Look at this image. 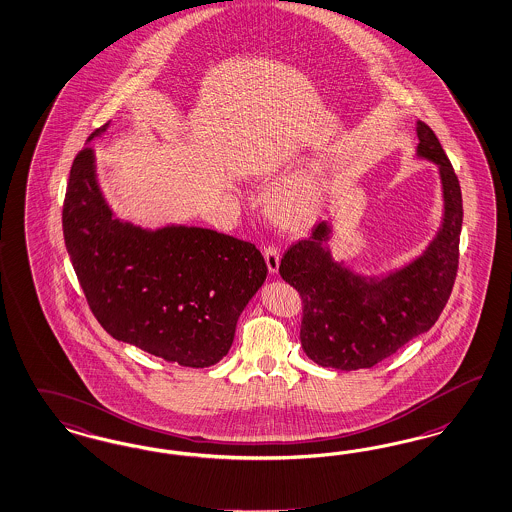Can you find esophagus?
<instances>
[{"label": "esophagus", "mask_w": 512, "mask_h": 512, "mask_svg": "<svg viewBox=\"0 0 512 512\" xmlns=\"http://www.w3.org/2000/svg\"><path fill=\"white\" fill-rule=\"evenodd\" d=\"M263 253H265V261L266 265H268V270H270L272 274H276L278 268H280V249L276 246H266Z\"/></svg>", "instance_id": "esophagus-1"}]
</instances>
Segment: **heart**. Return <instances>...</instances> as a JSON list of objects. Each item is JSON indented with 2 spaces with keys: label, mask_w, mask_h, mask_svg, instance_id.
I'll return each instance as SVG.
<instances>
[{
  "label": "heart",
  "mask_w": 512,
  "mask_h": 512,
  "mask_svg": "<svg viewBox=\"0 0 512 512\" xmlns=\"http://www.w3.org/2000/svg\"><path fill=\"white\" fill-rule=\"evenodd\" d=\"M318 189L310 179H297L283 187L274 198V210L285 225L302 227L318 210Z\"/></svg>",
  "instance_id": "b5f03b06"
}]
</instances>
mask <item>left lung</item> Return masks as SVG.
Here are the masks:
<instances>
[{"label":"left lung","instance_id":"8db88e82","mask_svg":"<svg viewBox=\"0 0 512 512\" xmlns=\"http://www.w3.org/2000/svg\"><path fill=\"white\" fill-rule=\"evenodd\" d=\"M418 138V155L439 164L444 189V225L420 259L382 280H365L321 247L329 234L325 223L283 255L280 274L302 300V350L321 367L371 369L429 331L450 299L459 265L461 189L441 141L422 121Z\"/></svg>","mask_w":512,"mask_h":512}]
</instances>
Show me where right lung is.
Listing matches in <instances>:
<instances>
[{
	"label": "right lung",
	"instance_id": "1",
	"mask_svg": "<svg viewBox=\"0 0 512 512\" xmlns=\"http://www.w3.org/2000/svg\"><path fill=\"white\" fill-rule=\"evenodd\" d=\"M62 229L98 323L115 340L181 367L204 369L229 353L238 318L268 272L251 242L194 227L147 232L113 219L89 145L71 164Z\"/></svg>",
	"mask_w": 512,
	"mask_h": 512
}]
</instances>
